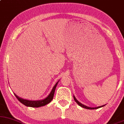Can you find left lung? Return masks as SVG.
Here are the masks:
<instances>
[{"label":"left lung","mask_w":124,"mask_h":124,"mask_svg":"<svg viewBox=\"0 0 124 124\" xmlns=\"http://www.w3.org/2000/svg\"><path fill=\"white\" fill-rule=\"evenodd\" d=\"M73 98H74V101H76V102L79 105V106H80L82 108H86V109H98V108H101V107H103V106H104L105 105H103V106H98V107H96V108H90V107H88V106H86V105H84L82 104V103H81L80 102H79L76 99V98L74 96H73Z\"/></svg>","instance_id":"left-lung-1"}]
</instances>
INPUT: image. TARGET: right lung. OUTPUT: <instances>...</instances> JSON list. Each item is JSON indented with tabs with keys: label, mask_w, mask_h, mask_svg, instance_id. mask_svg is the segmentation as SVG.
Wrapping results in <instances>:
<instances>
[{
	"label": "right lung",
	"mask_w": 124,
	"mask_h": 124,
	"mask_svg": "<svg viewBox=\"0 0 124 124\" xmlns=\"http://www.w3.org/2000/svg\"><path fill=\"white\" fill-rule=\"evenodd\" d=\"M58 83V82H57L56 84L54 85V86L53 87V88L52 89L51 93H50V94H49L46 98H45L44 99L40 100V101H28V100L23 99H22V98H19V97H18L15 93H14V94L16 96V98L18 99V101H19L20 102H21L22 104L25 105V106H30V107H33V108L41 107V106H45L46 105L49 103L52 100H53V98H54V92H55V88H56V86Z\"/></svg>",
	"instance_id": "add662e5"
}]
</instances>
